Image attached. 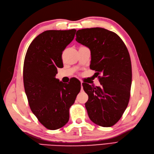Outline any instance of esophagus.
I'll list each match as a JSON object with an SVG mask.
<instances>
[{
    "label": "esophagus",
    "instance_id": "1",
    "mask_svg": "<svg viewBox=\"0 0 154 154\" xmlns=\"http://www.w3.org/2000/svg\"><path fill=\"white\" fill-rule=\"evenodd\" d=\"M82 82H81V88H82V91H83V86H82Z\"/></svg>",
    "mask_w": 154,
    "mask_h": 154
}]
</instances>
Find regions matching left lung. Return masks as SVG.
I'll return each mask as SVG.
<instances>
[{"label":"left lung","mask_w":154,"mask_h":154,"mask_svg":"<svg viewBox=\"0 0 154 154\" xmlns=\"http://www.w3.org/2000/svg\"><path fill=\"white\" fill-rule=\"evenodd\" d=\"M76 35L78 42L91 50L90 68L101 84L82 83L88 96V117L101 127H112L122 118L130 100L132 74L128 51L117 34L101 27L80 29Z\"/></svg>","instance_id":"left-lung-1"}]
</instances>
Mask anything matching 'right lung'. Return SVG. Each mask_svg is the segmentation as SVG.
<instances>
[{"instance_id":"add662e5","label":"right lung","mask_w":154,"mask_h":154,"mask_svg":"<svg viewBox=\"0 0 154 154\" xmlns=\"http://www.w3.org/2000/svg\"><path fill=\"white\" fill-rule=\"evenodd\" d=\"M76 30H48L37 36L27 49L23 80L30 109L41 124L49 130L62 128L69 119V109L80 91L77 79L64 85L55 78L63 67V51Z\"/></svg>"}]
</instances>
